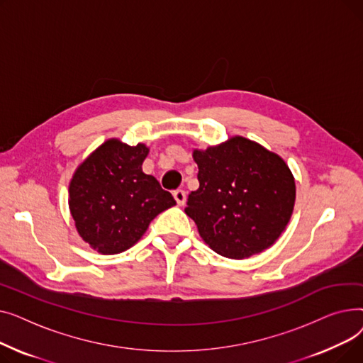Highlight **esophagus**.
I'll return each mask as SVG.
<instances>
[{
    "instance_id": "1",
    "label": "esophagus",
    "mask_w": 363,
    "mask_h": 363,
    "mask_svg": "<svg viewBox=\"0 0 363 363\" xmlns=\"http://www.w3.org/2000/svg\"><path fill=\"white\" fill-rule=\"evenodd\" d=\"M174 199L177 200V203L179 206H184L186 201V193L184 191V189H177V191L174 193Z\"/></svg>"
}]
</instances>
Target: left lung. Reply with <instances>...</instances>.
<instances>
[{
	"mask_svg": "<svg viewBox=\"0 0 363 363\" xmlns=\"http://www.w3.org/2000/svg\"><path fill=\"white\" fill-rule=\"evenodd\" d=\"M193 157L200 186L188 196L185 213L204 242L230 259L271 247L294 208L296 184L285 162L242 137L194 150Z\"/></svg>",
	"mask_w": 363,
	"mask_h": 363,
	"instance_id": "1",
	"label": "left lung"
}]
</instances>
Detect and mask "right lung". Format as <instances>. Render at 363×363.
<instances>
[{"label": "right lung", "instance_id": "add662e5", "mask_svg": "<svg viewBox=\"0 0 363 363\" xmlns=\"http://www.w3.org/2000/svg\"><path fill=\"white\" fill-rule=\"evenodd\" d=\"M144 144L108 140L78 167L69 186V207L79 235L103 255L128 250L150 222L177 201L145 175Z\"/></svg>", "mask_w": 363, "mask_h": 363}]
</instances>
